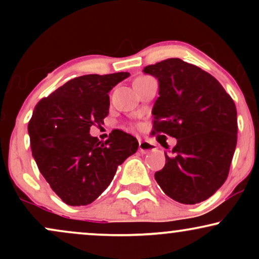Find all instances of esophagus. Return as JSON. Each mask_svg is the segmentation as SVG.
<instances>
[{"label": "esophagus", "instance_id": "esophagus-1", "mask_svg": "<svg viewBox=\"0 0 259 259\" xmlns=\"http://www.w3.org/2000/svg\"><path fill=\"white\" fill-rule=\"evenodd\" d=\"M154 150H156V146H154L153 144H151V142L142 141V140H140L139 141V151L141 153H148Z\"/></svg>", "mask_w": 259, "mask_h": 259}]
</instances>
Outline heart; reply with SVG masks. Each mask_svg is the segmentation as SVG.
<instances>
[{
    "label": "heart",
    "instance_id": "1",
    "mask_svg": "<svg viewBox=\"0 0 259 259\" xmlns=\"http://www.w3.org/2000/svg\"><path fill=\"white\" fill-rule=\"evenodd\" d=\"M150 78V76H146V75H141V76H138V78L135 79V81L134 82H138V81H142V80H146Z\"/></svg>",
    "mask_w": 259,
    "mask_h": 259
}]
</instances>
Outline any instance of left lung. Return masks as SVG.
Listing matches in <instances>:
<instances>
[{"label": "left lung", "instance_id": "left-lung-1", "mask_svg": "<svg viewBox=\"0 0 259 259\" xmlns=\"http://www.w3.org/2000/svg\"><path fill=\"white\" fill-rule=\"evenodd\" d=\"M144 72L159 82L151 134L178 141L154 179L173 200L200 203L228 178L237 142L236 106L214 76L180 58L147 65Z\"/></svg>", "mask_w": 259, "mask_h": 259}]
</instances>
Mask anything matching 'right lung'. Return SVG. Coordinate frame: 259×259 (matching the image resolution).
<instances>
[{
    "label": "right lung",
    "mask_w": 259,
    "mask_h": 259,
    "mask_svg": "<svg viewBox=\"0 0 259 259\" xmlns=\"http://www.w3.org/2000/svg\"><path fill=\"white\" fill-rule=\"evenodd\" d=\"M126 72L74 78L38 101L28 130L32 157L51 189L69 206H86L108 187L118 165L138 151L136 138L114 129L90 135L109 113L108 92Z\"/></svg>",
    "instance_id": "obj_1"
}]
</instances>
